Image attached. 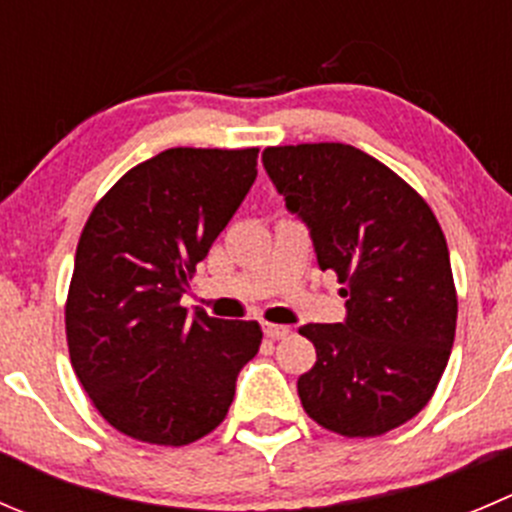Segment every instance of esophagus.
I'll list each match as a JSON object with an SVG mask.
<instances>
[{
  "instance_id": "34e87169",
  "label": "esophagus",
  "mask_w": 512,
  "mask_h": 512,
  "mask_svg": "<svg viewBox=\"0 0 512 512\" xmlns=\"http://www.w3.org/2000/svg\"><path fill=\"white\" fill-rule=\"evenodd\" d=\"M262 330H265V335L270 337V340H282V337L290 335V327L275 325V322H265V327H262Z\"/></svg>"
}]
</instances>
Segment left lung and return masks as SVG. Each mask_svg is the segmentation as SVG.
<instances>
[{
	"mask_svg": "<svg viewBox=\"0 0 512 512\" xmlns=\"http://www.w3.org/2000/svg\"><path fill=\"white\" fill-rule=\"evenodd\" d=\"M262 162L347 297L345 322L300 327L317 350L297 380L302 408L345 438L400 428L430 403L455 340L458 295L433 210L342 142L267 147Z\"/></svg>",
	"mask_w": 512,
	"mask_h": 512,
	"instance_id": "left-lung-1",
	"label": "left lung"
}]
</instances>
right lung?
Instances as JSON below:
<instances>
[{
	"label": "right lung",
	"mask_w": 512,
	"mask_h": 512,
	"mask_svg": "<svg viewBox=\"0 0 512 512\" xmlns=\"http://www.w3.org/2000/svg\"><path fill=\"white\" fill-rule=\"evenodd\" d=\"M257 147H172L132 167L94 205L74 257L69 360L104 420L150 445H190L225 420L255 320L180 305L257 177Z\"/></svg>",
	"instance_id": "add662e5"
}]
</instances>
